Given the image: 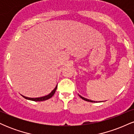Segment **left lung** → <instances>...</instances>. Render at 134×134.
Listing matches in <instances>:
<instances>
[{
	"label": "left lung",
	"mask_w": 134,
	"mask_h": 134,
	"mask_svg": "<svg viewBox=\"0 0 134 134\" xmlns=\"http://www.w3.org/2000/svg\"><path fill=\"white\" fill-rule=\"evenodd\" d=\"M78 95H79V96L80 97H81V98H82V99H84V100H85V101H89V102H92V103H97V102H98V101H95L91 100V99H87V98H84V97L81 96V95H79V94H78ZM98 102H103V101H98Z\"/></svg>",
	"instance_id": "left-lung-1"
}]
</instances>
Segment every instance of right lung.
Returning <instances> with one entry per match:
<instances>
[{
	"mask_svg": "<svg viewBox=\"0 0 134 134\" xmlns=\"http://www.w3.org/2000/svg\"><path fill=\"white\" fill-rule=\"evenodd\" d=\"M57 88V85L55 86V88L53 89V90L52 91L50 94H48V95H46V96H42V97H39V98H29V97L23 96V95H22V94H21V96H22L23 98H25V99H28V100H31V101H45V100H47V99H50V98H52V97L53 96V94H55V91H56Z\"/></svg>",
	"mask_w": 134,
	"mask_h": 134,
	"instance_id": "1",
	"label": "right lung"
}]
</instances>
